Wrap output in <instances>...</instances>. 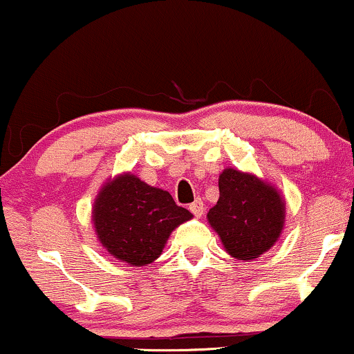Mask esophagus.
<instances>
[{"label":"esophagus","mask_w":354,"mask_h":354,"mask_svg":"<svg viewBox=\"0 0 354 354\" xmlns=\"http://www.w3.org/2000/svg\"><path fill=\"white\" fill-rule=\"evenodd\" d=\"M189 211H191V213H193L196 218L203 216V213H205V205H203V201L200 200V198H198V200H194L193 203H191V205H189Z\"/></svg>","instance_id":"1"}]
</instances>
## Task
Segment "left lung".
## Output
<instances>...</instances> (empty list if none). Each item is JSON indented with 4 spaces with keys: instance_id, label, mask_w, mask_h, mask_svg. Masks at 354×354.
I'll return each instance as SVG.
<instances>
[{
    "instance_id": "8db88e82",
    "label": "left lung",
    "mask_w": 354,
    "mask_h": 354,
    "mask_svg": "<svg viewBox=\"0 0 354 354\" xmlns=\"http://www.w3.org/2000/svg\"><path fill=\"white\" fill-rule=\"evenodd\" d=\"M218 185L219 200L208 221L226 251L245 261L266 253L283 230L284 203L278 191L233 168L219 174Z\"/></svg>"
}]
</instances>
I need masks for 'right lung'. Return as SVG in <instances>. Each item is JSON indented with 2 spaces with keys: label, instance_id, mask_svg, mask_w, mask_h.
Returning a JSON list of instances; mask_svg holds the SVG:
<instances>
[{
  "label": "right lung",
  "instance_id": "1",
  "mask_svg": "<svg viewBox=\"0 0 354 354\" xmlns=\"http://www.w3.org/2000/svg\"><path fill=\"white\" fill-rule=\"evenodd\" d=\"M193 214L168 191L123 174L101 189L93 209L96 233L109 254L133 266L154 261L166 239Z\"/></svg>",
  "mask_w": 354,
  "mask_h": 354
}]
</instances>
